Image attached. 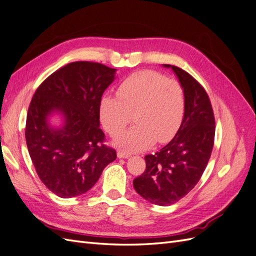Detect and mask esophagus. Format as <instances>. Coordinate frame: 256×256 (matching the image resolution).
Returning a JSON list of instances; mask_svg holds the SVG:
<instances>
[{
	"label": "esophagus",
	"instance_id": "1",
	"mask_svg": "<svg viewBox=\"0 0 256 256\" xmlns=\"http://www.w3.org/2000/svg\"><path fill=\"white\" fill-rule=\"evenodd\" d=\"M118 158H122V159H124V158L126 159V158H129V157H130V154H129L128 152H126L118 150Z\"/></svg>",
	"mask_w": 256,
	"mask_h": 256
}]
</instances>
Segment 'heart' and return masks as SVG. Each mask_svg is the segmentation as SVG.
Returning <instances> with one entry per match:
<instances>
[{"instance_id":"heart-1","label":"heart","mask_w":256,"mask_h":256,"mask_svg":"<svg viewBox=\"0 0 256 256\" xmlns=\"http://www.w3.org/2000/svg\"><path fill=\"white\" fill-rule=\"evenodd\" d=\"M118 97L104 96L99 106L100 120L112 136L122 132L131 122L136 125L115 140L129 152L143 150L154 142L171 140L184 113V95L180 84L158 72L141 70L124 80Z\"/></svg>"}]
</instances>
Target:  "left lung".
I'll return each mask as SVG.
<instances>
[{"label":"left lung","instance_id":"8db88e82","mask_svg":"<svg viewBox=\"0 0 256 256\" xmlns=\"http://www.w3.org/2000/svg\"><path fill=\"white\" fill-rule=\"evenodd\" d=\"M172 68L184 95L182 125L171 142L146 154V168L134 178L136 191L152 204L168 206L194 188L210 158L214 140V116L206 90L182 68Z\"/></svg>","mask_w":256,"mask_h":256}]
</instances>
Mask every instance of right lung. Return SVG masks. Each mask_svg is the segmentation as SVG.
<instances>
[{
    "label": "right lung",
    "mask_w": 256,
    "mask_h": 256,
    "mask_svg": "<svg viewBox=\"0 0 256 256\" xmlns=\"http://www.w3.org/2000/svg\"><path fill=\"white\" fill-rule=\"evenodd\" d=\"M115 72L92 62L69 63L38 86L30 104L26 125L30 157L42 184L60 198L92 189L116 159L99 128L100 102ZM54 112L64 118L60 128L48 122Z\"/></svg>",
    "instance_id": "1"
}]
</instances>
